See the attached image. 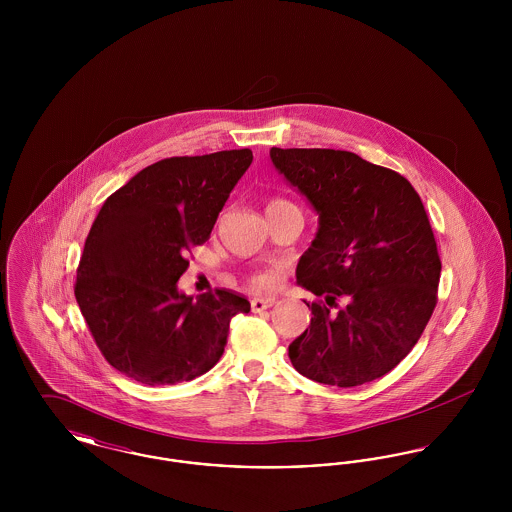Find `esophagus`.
<instances>
[{"label":"esophagus","instance_id":"34e87169","mask_svg":"<svg viewBox=\"0 0 512 512\" xmlns=\"http://www.w3.org/2000/svg\"><path fill=\"white\" fill-rule=\"evenodd\" d=\"M276 303H278L276 297H255V299H251V311H253V313H261V311H265V309L274 307Z\"/></svg>","mask_w":512,"mask_h":512}]
</instances>
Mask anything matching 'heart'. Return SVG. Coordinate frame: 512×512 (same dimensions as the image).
I'll list each match as a JSON object with an SVG mask.
<instances>
[{"label": "heart", "mask_w": 512, "mask_h": 512, "mask_svg": "<svg viewBox=\"0 0 512 512\" xmlns=\"http://www.w3.org/2000/svg\"><path fill=\"white\" fill-rule=\"evenodd\" d=\"M286 205H293L290 203L288 199H282V197H274V199H270L267 205V211L270 209H274V207H286ZM276 272H268V270H261V272H253L251 274V284L255 286V288H259V290H265V288H272L274 284H276Z\"/></svg>", "instance_id": "1"}]
</instances>
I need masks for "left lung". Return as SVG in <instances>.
Masks as SVG:
<instances>
[{
  "mask_svg": "<svg viewBox=\"0 0 512 512\" xmlns=\"http://www.w3.org/2000/svg\"><path fill=\"white\" fill-rule=\"evenodd\" d=\"M270 159L318 213L297 282L322 299L307 303L311 326L288 347L293 368L338 388L382 378L438 303L441 261L420 195L351 151L272 147Z\"/></svg>",
  "mask_w": 512,
  "mask_h": 512,
  "instance_id": "obj_1",
  "label": "left lung"
}]
</instances>
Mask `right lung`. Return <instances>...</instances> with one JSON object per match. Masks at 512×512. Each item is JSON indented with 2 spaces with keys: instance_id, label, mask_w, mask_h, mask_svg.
I'll use <instances>...</instances> for the list:
<instances>
[{
  "instance_id": "1",
  "label": "right lung",
  "mask_w": 512,
  "mask_h": 512,
  "mask_svg": "<svg viewBox=\"0 0 512 512\" xmlns=\"http://www.w3.org/2000/svg\"><path fill=\"white\" fill-rule=\"evenodd\" d=\"M251 149L169 157L130 178L99 209L76 268L74 297L101 355L147 386L190 382L219 363L238 293L178 292L188 253L205 244Z\"/></svg>"
}]
</instances>
